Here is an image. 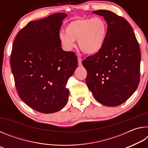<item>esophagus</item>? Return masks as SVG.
I'll return each instance as SVG.
<instances>
[{
	"label": "esophagus",
	"mask_w": 148,
	"mask_h": 148,
	"mask_svg": "<svg viewBox=\"0 0 148 148\" xmlns=\"http://www.w3.org/2000/svg\"><path fill=\"white\" fill-rule=\"evenodd\" d=\"M82 59L81 58H79V57H78V58H77V62H78L79 66H81L82 65Z\"/></svg>",
	"instance_id": "obj_1"
}]
</instances>
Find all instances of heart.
<instances>
[{
  "label": "heart",
  "mask_w": 148,
  "mask_h": 148,
  "mask_svg": "<svg viewBox=\"0 0 148 148\" xmlns=\"http://www.w3.org/2000/svg\"><path fill=\"white\" fill-rule=\"evenodd\" d=\"M66 34H59V40L63 48L70 51L77 40L79 49L87 55L98 53L102 49L108 34V25L101 17L80 18L68 24Z\"/></svg>",
  "instance_id": "obj_1"
}]
</instances>
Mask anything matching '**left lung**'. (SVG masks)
I'll return each instance as SVG.
<instances>
[{"mask_svg":"<svg viewBox=\"0 0 148 148\" xmlns=\"http://www.w3.org/2000/svg\"><path fill=\"white\" fill-rule=\"evenodd\" d=\"M92 13L104 17L108 34L101 51L82 62L87 72L86 84L100 103L117 106L126 101L138 86L139 45L126 19L105 10Z\"/></svg>","mask_w":148,"mask_h":148,"instance_id":"left-lung-1","label":"left lung"}]
</instances>
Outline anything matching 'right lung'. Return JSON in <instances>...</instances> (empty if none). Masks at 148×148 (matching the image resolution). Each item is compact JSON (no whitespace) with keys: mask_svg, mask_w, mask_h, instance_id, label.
<instances>
[{"mask_svg":"<svg viewBox=\"0 0 148 148\" xmlns=\"http://www.w3.org/2000/svg\"><path fill=\"white\" fill-rule=\"evenodd\" d=\"M66 16L55 14L29 22L14 42L10 64L19 96L41 113L63 108L69 95L66 85L77 66L76 55L62 50L59 40Z\"/></svg>","mask_w":148,"mask_h":148,"instance_id":"add662e5","label":"right lung"}]
</instances>
